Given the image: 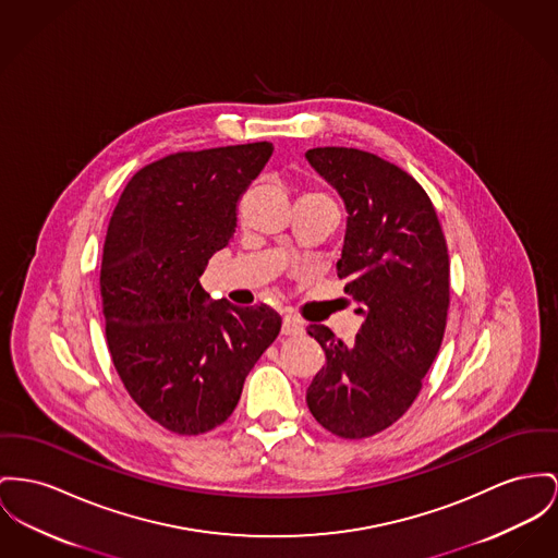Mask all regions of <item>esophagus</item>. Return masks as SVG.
Returning <instances> with one entry per match:
<instances>
[{
    "label": "esophagus",
    "mask_w": 558,
    "mask_h": 558,
    "mask_svg": "<svg viewBox=\"0 0 558 558\" xmlns=\"http://www.w3.org/2000/svg\"><path fill=\"white\" fill-rule=\"evenodd\" d=\"M302 332V322H298L296 317H283V326H281V335L296 336Z\"/></svg>",
    "instance_id": "obj_1"
}]
</instances>
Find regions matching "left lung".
I'll list each match as a JSON object with an SVG mask.
<instances>
[{"label":"left lung","instance_id":"1","mask_svg":"<svg viewBox=\"0 0 558 558\" xmlns=\"http://www.w3.org/2000/svg\"><path fill=\"white\" fill-rule=\"evenodd\" d=\"M311 167L347 207L344 292L364 324L353 342L311 326L326 351L306 404L322 427L362 440L393 425L416 400L432 368L450 304L445 232L421 184L404 169L355 148H313Z\"/></svg>","mask_w":558,"mask_h":558}]
</instances>
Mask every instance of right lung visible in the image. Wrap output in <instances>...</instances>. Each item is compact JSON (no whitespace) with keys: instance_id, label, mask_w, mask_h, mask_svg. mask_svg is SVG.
<instances>
[{"instance_id":"add662e5","label":"right lung","mask_w":558,"mask_h":558,"mask_svg":"<svg viewBox=\"0 0 558 558\" xmlns=\"http://www.w3.org/2000/svg\"><path fill=\"white\" fill-rule=\"evenodd\" d=\"M270 154L268 142L169 154L129 180L110 218L99 286L113 368L173 434L222 425L281 330L266 304H207L198 281L230 245L236 203Z\"/></svg>"}]
</instances>
